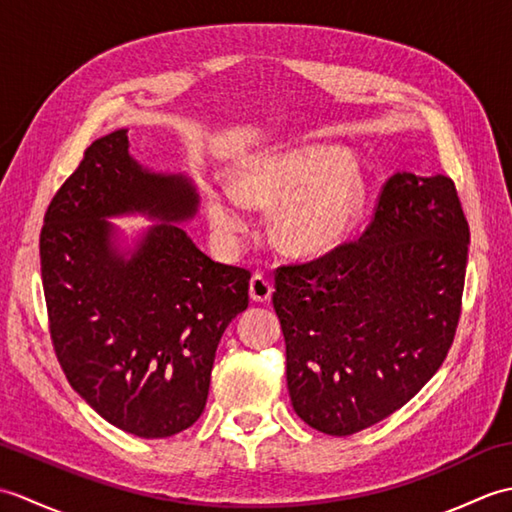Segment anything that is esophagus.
Returning <instances> with one entry per match:
<instances>
[{"instance_id":"esophagus-1","label":"esophagus","mask_w":512,"mask_h":512,"mask_svg":"<svg viewBox=\"0 0 512 512\" xmlns=\"http://www.w3.org/2000/svg\"><path fill=\"white\" fill-rule=\"evenodd\" d=\"M248 292H250V299L264 303L273 297V281L257 273V275H253V279H250Z\"/></svg>"}]
</instances>
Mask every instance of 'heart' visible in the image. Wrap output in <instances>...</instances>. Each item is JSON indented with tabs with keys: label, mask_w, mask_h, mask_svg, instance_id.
<instances>
[{
	"label": "heart",
	"mask_w": 512,
	"mask_h": 512,
	"mask_svg": "<svg viewBox=\"0 0 512 512\" xmlns=\"http://www.w3.org/2000/svg\"><path fill=\"white\" fill-rule=\"evenodd\" d=\"M361 173L330 149H299L259 162L250 169L242 193L222 191L209 198L211 224L224 242L233 244L248 228L250 204H279L284 244L303 255H319L341 244L363 209Z\"/></svg>",
	"instance_id": "heart-1"
}]
</instances>
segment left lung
Instances as JSON below:
<instances>
[{"label":"left lung","mask_w":512,"mask_h":512,"mask_svg":"<svg viewBox=\"0 0 512 512\" xmlns=\"http://www.w3.org/2000/svg\"><path fill=\"white\" fill-rule=\"evenodd\" d=\"M466 259L455 182L396 171L361 237L279 266L273 306L297 416L352 436L407 405L451 350Z\"/></svg>","instance_id":"left-lung-1"}]
</instances>
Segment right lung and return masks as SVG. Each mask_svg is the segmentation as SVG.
Instances as JSON below:
<instances>
[{
    "label": "right lung",
    "instance_id": "add662e5",
    "mask_svg": "<svg viewBox=\"0 0 512 512\" xmlns=\"http://www.w3.org/2000/svg\"><path fill=\"white\" fill-rule=\"evenodd\" d=\"M127 129L83 151L54 193L39 237L54 354L68 383L114 427L169 438L202 416L215 350L248 308L246 268L217 264L178 224L198 209L191 184L140 169ZM147 210L152 229L132 260L102 217Z\"/></svg>",
    "mask_w": 512,
    "mask_h": 512
}]
</instances>
